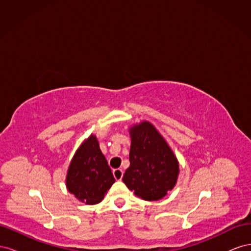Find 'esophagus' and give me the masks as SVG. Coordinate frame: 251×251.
<instances>
[{
  "mask_svg": "<svg viewBox=\"0 0 251 251\" xmlns=\"http://www.w3.org/2000/svg\"><path fill=\"white\" fill-rule=\"evenodd\" d=\"M113 175H114V178H115L116 180H121V179H123V176H124V172H123V170L116 169V170L113 171Z\"/></svg>",
  "mask_w": 251,
  "mask_h": 251,
  "instance_id": "obj_1",
  "label": "esophagus"
}]
</instances>
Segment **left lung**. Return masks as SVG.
Segmentation results:
<instances>
[{"instance_id":"8db88e82","label":"left lung","mask_w":251,"mask_h":251,"mask_svg":"<svg viewBox=\"0 0 251 251\" xmlns=\"http://www.w3.org/2000/svg\"><path fill=\"white\" fill-rule=\"evenodd\" d=\"M130 135V166L123 181L139 198L160 200L176 185L179 175L177 158L149 121L132 126Z\"/></svg>"}]
</instances>
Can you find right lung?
I'll return each mask as SVG.
<instances>
[{"label":"right lung","mask_w":251,"mask_h":251,"mask_svg":"<svg viewBox=\"0 0 251 251\" xmlns=\"http://www.w3.org/2000/svg\"><path fill=\"white\" fill-rule=\"evenodd\" d=\"M115 182L96 136L81 143L69 165L66 178L68 191L80 202L94 205L102 201Z\"/></svg>","instance_id":"obj_1"}]
</instances>
